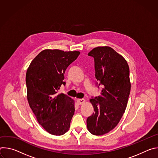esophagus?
<instances>
[{
  "mask_svg": "<svg viewBox=\"0 0 158 158\" xmlns=\"http://www.w3.org/2000/svg\"><path fill=\"white\" fill-rule=\"evenodd\" d=\"M77 102L79 104H82L83 103L85 102V100L84 99H78L77 100Z\"/></svg>",
  "mask_w": 158,
  "mask_h": 158,
  "instance_id": "34e87169",
  "label": "esophagus"
}]
</instances>
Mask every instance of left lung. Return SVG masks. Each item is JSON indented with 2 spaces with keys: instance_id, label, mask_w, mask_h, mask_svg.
<instances>
[{
  "instance_id": "1",
  "label": "left lung",
  "mask_w": 158,
  "mask_h": 158,
  "mask_svg": "<svg viewBox=\"0 0 158 158\" xmlns=\"http://www.w3.org/2000/svg\"><path fill=\"white\" fill-rule=\"evenodd\" d=\"M94 59L96 85L101 95L90 101L94 112L87 119L89 131L105 134L119 123L126 110L131 91L129 68L124 58L110 47H98L88 54Z\"/></svg>"
}]
</instances>
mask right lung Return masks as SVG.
<instances>
[{
  "label": "right lung",
  "instance_id": "add662e5",
  "mask_svg": "<svg viewBox=\"0 0 158 158\" xmlns=\"http://www.w3.org/2000/svg\"><path fill=\"white\" fill-rule=\"evenodd\" d=\"M80 52L46 49L31 62L26 82L27 100L38 123L49 133L60 136L70 127L74 114V101L63 93L57 95L64 73Z\"/></svg>",
  "mask_w": 158,
  "mask_h": 158
}]
</instances>
